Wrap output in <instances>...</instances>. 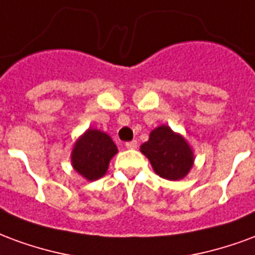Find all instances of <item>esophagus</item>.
<instances>
[{"mask_svg":"<svg viewBox=\"0 0 255 255\" xmlns=\"http://www.w3.org/2000/svg\"><path fill=\"white\" fill-rule=\"evenodd\" d=\"M126 148H128V149H135V148H137V141L133 140L129 141V142H126Z\"/></svg>","mask_w":255,"mask_h":255,"instance_id":"esophagus-1","label":"esophagus"}]
</instances>
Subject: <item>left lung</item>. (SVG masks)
<instances>
[{
  "label": "left lung",
  "mask_w": 255,
  "mask_h": 255,
  "mask_svg": "<svg viewBox=\"0 0 255 255\" xmlns=\"http://www.w3.org/2000/svg\"><path fill=\"white\" fill-rule=\"evenodd\" d=\"M140 150L148 157L156 174L168 181L183 179L196 159L186 138L167 125L152 130L149 140L140 146Z\"/></svg>",
  "instance_id": "1"
}]
</instances>
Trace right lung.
<instances>
[{
	"mask_svg": "<svg viewBox=\"0 0 255 255\" xmlns=\"http://www.w3.org/2000/svg\"><path fill=\"white\" fill-rule=\"evenodd\" d=\"M118 153V148L107 133L89 128L76 140L70 153L74 171L87 181H98L106 175L110 160Z\"/></svg>",
	"mask_w": 255,
	"mask_h": 255,
	"instance_id": "obj_1",
	"label": "right lung"
}]
</instances>
